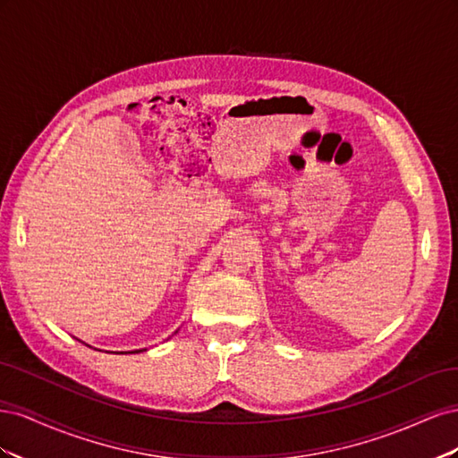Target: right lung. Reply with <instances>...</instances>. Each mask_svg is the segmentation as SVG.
<instances>
[{
  "instance_id": "right-lung-1",
  "label": "right lung",
  "mask_w": 458,
  "mask_h": 458,
  "mask_svg": "<svg viewBox=\"0 0 458 458\" xmlns=\"http://www.w3.org/2000/svg\"><path fill=\"white\" fill-rule=\"evenodd\" d=\"M140 352H143V350H135V352H131V353H140ZM122 353V352H120Z\"/></svg>"
}]
</instances>
